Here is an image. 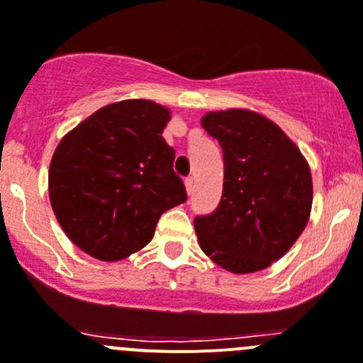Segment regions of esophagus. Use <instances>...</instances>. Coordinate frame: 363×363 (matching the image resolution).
<instances>
[{"instance_id": "obj_1", "label": "esophagus", "mask_w": 363, "mask_h": 363, "mask_svg": "<svg viewBox=\"0 0 363 363\" xmlns=\"http://www.w3.org/2000/svg\"><path fill=\"white\" fill-rule=\"evenodd\" d=\"M184 184H186V191H188V195H191L193 189H195V181H193V177H186Z\"/></svg>"}]
</instances>
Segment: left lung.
Returning <instances> with one entry per match:
<instances>
[{
	"label": "left lung",
	"instance_id": "1",
	"mask_svg": "<svg viewBox=\"0 0 363 363\" xmlns=\"http://www.w3.org/2000/svg\"><path fill=\"white\" fill-rule=\"evenodd\" d=\"M223 150V195L213 213L195 218L200 248L232 273H253L279 260L307 225L312 177L282 129L246 110L202 118Z\"/></svg>",
	"mask_w": 363,
	"mask_h": 363
}]
</instances>
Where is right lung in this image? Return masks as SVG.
<instances>
[{"label":"right lung","mask_w":363,"mask_h":363,"mask_svg":"<svg viewBox=\"0 0 363 363\" xmlns=\"http://www.w3.org/2000/svg\"><path fill=\"white\" fill-rule=\"evenodd\" d=\"M164 106L145 99L108 104L56 147L49 199L70 241L99 260H121L150 242L164 211L188 195L164 142Z\"/></svg>","instance_id":"right-lung-1"}]
</instances>
